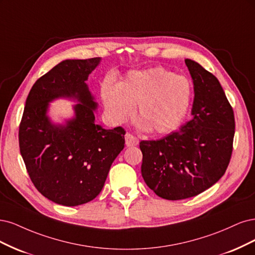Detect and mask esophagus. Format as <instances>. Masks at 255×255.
I'll return each mask as SVG.
<instances>
[{"label": "esophagus", "instance_id": "esophagus-1", "mask_svg": "<svg viewBox=\"0 0 255 255\" xmlns=\"http://www.w3.org/2000/svg\"><path fill=\"white\" fill-rule=\"evenodd\" d=\"M125 141H126V146L127 147H133V146H136L138 144V139L136 137H134L132 134H130V133H126Z\"/></svg>", "mask_w": 255, "mask_h": 255}]
</instances>
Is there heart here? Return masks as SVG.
I'll return each instance as SVG.
<instances>
[{
    "label": "heart",
    "instance_id": "b5f03b06",
    "mask_svg": "<svg viewBox=\"0 0 255 255\" xmlns=\"http://www.w3.org/2000/svg\"><path fill=\"white\" fill-rule=\"evenodd\" d=\"M102 98L114 122L127 120L137 106L139 127L153 134H165L184 119L191 87L183 76L157 67L130 72L117 87L104 85Z\"/></svg>",
    "mask_w": 255,
    "mask_h": 255
}]
</instances>
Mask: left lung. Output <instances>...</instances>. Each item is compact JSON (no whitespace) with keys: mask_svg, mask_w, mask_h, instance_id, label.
<instances>
[{"mask_svg":"<svg viewBox=\"0 0 255 255\" xmlns=\"http://www.w3.org/2000/svg\"><path fill=\"white\" fill-rule=\"evenodd\" d=\"M194 85L191 121L158 141H142V177L161 198L198 195L225 175L231 159L234 113L212 73L185 59Z\"/></svg>","mask_w":255,"mask_h":255,"instance_id":"left-lung-1","label":"left lung"}]
</instances>
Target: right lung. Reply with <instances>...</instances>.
<instances>
[{
  "mask_svg": "<svg viewBox=\"0 0 255 255\" xmlns=\"http://www.w3.org/2000/svg\"><path fill=\"white\" fill-rule=\"evenodd\" d=\"M101 60L67 59L40 77L30 89L19 128L20 152L32 183L47 199L65 207L93 200L124 148V129L95 123L97 103L86 81ZM59 98L79 104L71 119L54 123L49 103Z\"/></svg>",
  "mask_w": 255,
  "mask_h": 255,
  "instance_id": "1",
  "label": "right lung"
}]
</instances>
